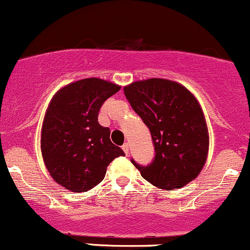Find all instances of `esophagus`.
Wrapping results in <instances>:
<instances>
[{
  "label": "esophagus",
  "mask_w": 250,
  "mask_h": 250,
  "mask_svg": "<svg viewBox=\"0 0 250 250\" xmlns=\"http://www.w3.org/2000/svg\"><path fill=\"white\" fill-rule=\"evenodd\" d=\"M122 149H123V151H125V154H128L129 153V145H128V143H125V145L122 146Z\"/></svg>",
  "instance_id": "1"
}]
</instances>
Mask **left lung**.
Here are the masks:
<instances>
[{"label":"left lung","mask_w":250,"mask_h":250,"mask_svg":"<svg viewBox=\"0 0 250 250\" xmlns=\"http://www.w3.org/2000/svg\"><path fill=\"white\" fill-rule=\"evenodd\" d=\"M123 91L153 139L155 157L150 165L131 160L143 179L167 190L182 188L196 179L207 160L209 135L193 94L165 79L133 82Z\"/></svg>","instance_id":"8db88e82"}]
</instances>
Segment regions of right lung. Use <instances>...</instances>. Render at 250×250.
I'll return each instance as SVG.
<instances>
[{"mask_svg": "<svg viewBox=\"0 0 250 250\" xmlns=\"http://www.w3.org/2000/svg\"><path fill=\"white\" fill-rule=\"evenodd\" d=\"M121 89L90 77L69 83L54 95L43 120V161L56 183L87 191L104 179L109 163L125 153L110 141V130L97 121L107 99Z\"/></svg>", "mask_w": 250, "mask_h": 250, "instance_id": "right-lung-1", "label": "right lung"}]
</instances>
